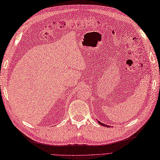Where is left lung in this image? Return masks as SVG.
<instances>
[{"mask_svg":"<svg viewBox=\"0 0 160 160\" xmlns=\"http://www.w3.org/2000/svg\"><path fill=\"white\" fill-rule=\"evenodd\" d=\"M97 121H98V123H99L100 125H102V126H104V127H111V126H108V125H107V124H103V123H102V122H100V121L98 120H97Z\"/></svg>","mask_w":160,"mask_h":160,"instance_id":"obj_1","label":"left lung"}]
</instances>
